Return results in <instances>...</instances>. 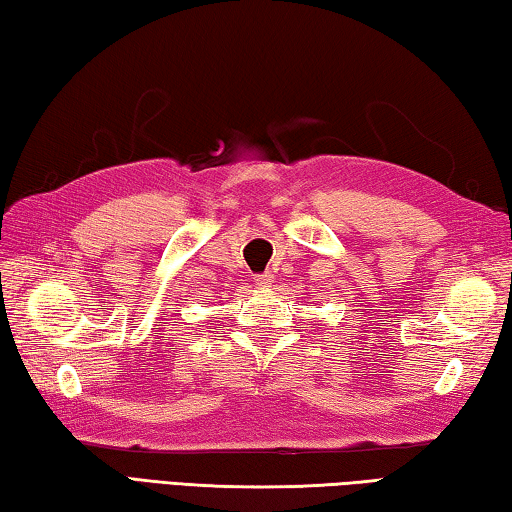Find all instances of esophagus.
Listing matches in <instances>:
<instances>
[{"label":"esophagus","instance_id":"1","mask_svg":"<svg viewBox=\"0 0 512 512\" xmlns=\"http://www.w3.org/2000/svg\"><path fill=\"white\" fill-rule=\"evenodd\" d=\"M272 281H274V274L272 272H263V274H256L254 276V283L258 287H269V285H272Z\"/></svg>","mask_w":512,"mask_h":512}]
</instances>
